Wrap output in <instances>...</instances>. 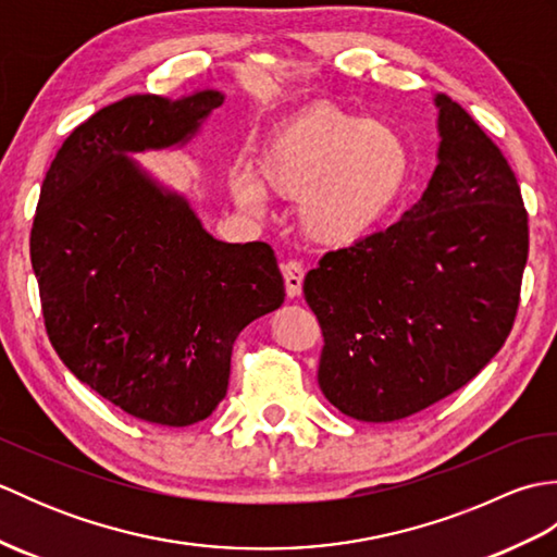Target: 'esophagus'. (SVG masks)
<instances>
[{"label": "esophagus", "mask_w": 557, "mask_h": 557, "mask_svg": "<svg viewBox=\"0 0 557 557\" xmlns=\"http://www.w3.org/2000/svg\"><path fill=\"white\" fill-rule=\"evenodd\" d=\"M282 277H285L287 297H299L304 287V265L299 260H287V263H282Z\"/></svg>", "instance_id": "1"}]
</instances>
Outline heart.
<instances>
[{
    "mask_svg": "<svg viewBox=\"0 0 557 557\" xmlns=\"http://www.w3.org/2000/svg\"><path fill=\"white\" fill-rule=\"evenodd\" d=\"M413 158L395 126L371 122L333 102H313L272 128L256 174H234L230 191L242 208H263V188L299 198L301 232L323 246H351L373 234L395 208Z\"/></svg>",
    "mask_w": 557,
    "mask_h": 557,
    "instance_id": "1",
    "label": "heart"
}]
</instances>
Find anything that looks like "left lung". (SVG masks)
Returning a JSON list of instances; mask_svg holds the SVG:
<instances>
[{"label": "left lung", "mask_w": 557, "mask_h": 557, "mask_svg": "<svg viewBox=\"0 0 557 557\" xmlns=\"http://www.w3.org/2000/svg\"><path fill=\"white\" fill-rule=\"evenodd\" d=\"M437 168L387 230L325 253L304 280L323 330L318 385L357 421H397L467 385L510 335L529 256L500 148L435 96Z\"/></svg>", "instance_id": "1"}]
</instances>
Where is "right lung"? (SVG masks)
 I'll return each mask as SVG.
<instances>
[{
    "instance_id": "obj_1",
    "label": "right lung",
    "mask_w": 557,
    "mask_h": 557,
    "mask_svg": "<svg viewBox=\"0 0 557 557\" xmlns=\"http://www.w3.org/2000/svg\"><path fill=\"white\" fill-rule=\"evenodd\" d=\"M224 100L132 96L78 124L45 174L30 230L47 335L83 385L160 425L208 419L234 339L285 301L263 242L212 239L128 152L186 144Z\"/></svg>"
}]
</instances>
